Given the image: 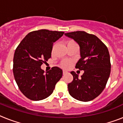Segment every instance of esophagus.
<instances>
[{"label": "esophagus", "mask_w": 123, "mask_h": 123, "mask_svg": "<svg viewBox=\"0 0 123 123\" xmlns=\"http://www.w3.org/2000/svg\"><path fill=\"white\" fill-rule=\"evenodd\" d=\"M68 73V71H66V70H63V71H62V73H63V75H66V73Z\"/></svg>", "instance_id": "34e87169"}]
</instances>
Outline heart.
I'll use <instances>...</instances> for the list:
<instances>
[{"label": "heart", "instance_id": "1", "mask_svg": "<svg viewBox=\"0 0 123 123\" xmlns=\"http://www.w3.org/2000/svg\"><path fill=\"white\" fill-rule=\"evenodd\" d=\"M71 41H68V42L67 43V44L68 43L71 42ZM71 64V62L70 61H62L61 63L60 66H61L62 68H66V69H67V68H68L70 67Z\"/></svg>", "mask_w": 123, "mask_h": 123}]
</instances>
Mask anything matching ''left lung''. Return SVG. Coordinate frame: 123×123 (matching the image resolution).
Masks as SVG:
<instances>
[{
  "mask_svg": "<svg viewBox=\"0 0 123 123\" xmlns=\"http://www.w3.org/2000/svg\"><path fill=\"white\" fill-rule=\"evenodd\" d=\"M80 46L81 58L75 68L84 70L79 79L71 71L73 81L68 85L69 94L75 99L89 101L98 96L105 89L111 73V60L108 48L98 37L84 31L64 34Z\"/></svg>",
  "mask_w": 123,
  "mask_h": 123,
  "instance_id": "1",
  "label": "left lung"
}]
</instances>
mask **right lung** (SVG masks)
<instances>
[{
	"mask_svg": "<svg viewBox=\"0 0 123 123\" xmlns=\"http://www.w3.org/2000/svg\"><path fill=\"white\" fill-rule=\"evenodd\" d=\"M64 32L41 29L29 33L17 46L13 58V74L20 91L29 99L39 101L53 92L62 76L58 67L44 73L43 63L51 57L52 46Z\"/></svg>",
	"mask_w": 123,
	"mask_h": 123,
	"instance_id": "right-lung-1",
	"label": "right lung"
}]
</instances>
